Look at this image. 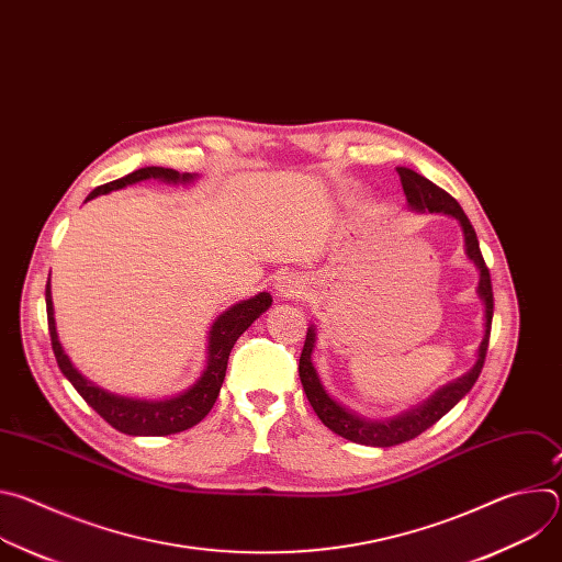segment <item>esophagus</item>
<instances>
[{
	"label": "esophagus",
	"mask_w": 562,
	"mask_h": 562,
	"mask_svg": "<svg viewBox=\"0 0 562 562\" xmlns=\"http://www.w3.org/2000/svg\"><path fill=\"white\" fill-rule=\"evenodd\" d=\"M302 289H304V282L295 273H282L276 280V295H280V297H293V295L302 293Z\"/></svg>",
	"instance_id": "obj_1"
}]
</instances>
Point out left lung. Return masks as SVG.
<instances>
[{
	"instance_id": "left-lung-1",
	"label": "left lung",
	"mask_w": 562,
	"mask_h": 562,
	"mask_svg": "<svg viewBox=\"0 0 562 562\" xmlns=\"http://www.w3.org/2000/svg\"><path fill=\"white\" fill-rule=\"evenodd\" d=\"M400 176V184H403V191L407 195V202L412 209L418 211H431V213H449L453 215L464 233V247H467V256L475 262V267L480 269V282H477V293L480 297L485 300V338L480 342L477 349V362L473 364V369L462 375L460 380L442 386L431 400H427L425 405H420L418 409H412L409 414L397 416L393 420L386 423H369L362 420L358 416H353L351 412H347L345 407H340L336 400L325 391L323 382H319L313 362H311V351L315 345V329L311 327L306 331V340L300 353V380H302V389L308 397V403L313 407V412L317 414V418L325 423V427H329L334 434L351 440V442H360V445H371V447H393L400 442L414 440L416 436H420L423 431H427L431 425H436L447 412H451L460 400L471 391V386L475 384L480 371H483L485 358H487V347H490V336H492V317H494V291H492V276L490 269L485 265L483 254H480V245L475 231L469 222V217L464 215V211L460 209V204L440 187H436L434 182H429L427 178L418 176L412 169H395Z\"/></svg>"
}]
</instances>
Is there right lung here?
Masks as SVG:
<instances>
[{
  "label": "right lung",
  "instance_id": "1",
  "mask_svg": "<svg viewBox=\"0 0 562 562\" xmlns=\"http://www.w3.org/2000/svg\"><path fill=\"white\" fill-rule=\"evenodd\" d=\"M148 178H159L167 182H189L193 180L191 173H178L173 169H162V167H146L137 169L120 180H113L109 184L98 187L91 191L87 200L98 198L100 193H109L115 189H122L126 184H135L139 180ZM273 297L269 293H258L251 300L239 302L224 311L215 325L211 327L209 336V360L202 378L182 395L165 400V403H146V400H131L122 395H113L93 382H89L82 373H79L68 356L64 353L57 331H55V317H53V302H50V284H46V315H48V331H50V345L55 360L61 369V373L70 380V384L77 389V393L87 400V405H91L111 427H115L122 434L128 436H169L178 434L184 429L195 427L206 418V414L213 409L215 400L220 395V386L226 375V362L231 356L233 345L237 338L243 336L254 323L256 317H260L269 306Z\"/></svg>",
  "mask_w": 562,
  "mask_h": 562
}]
</instances>
